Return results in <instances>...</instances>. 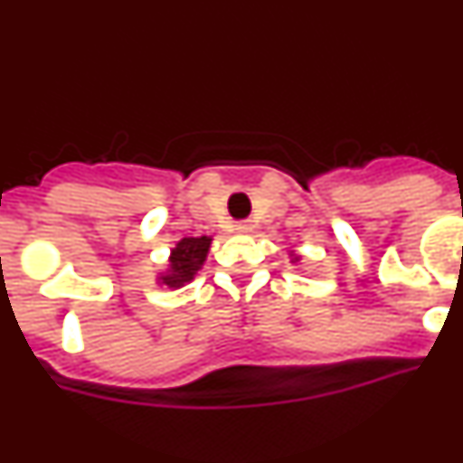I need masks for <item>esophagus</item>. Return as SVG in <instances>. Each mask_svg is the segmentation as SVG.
<instances>
[{"mask_svg": "<svg viewBox=\"0 0 463 463\" xmlns=\"http://www.w3.org/2000/svg\"><path fill=\"white\" fill-rule=\"evenodd\" d=\"M252 229H255V224H252L250 220H243V222H236V232H239V234H250Z\"/></svg>", "mask_w": 463, "mask_h": 463, "instance_id": "esophagus-1", "label": "esophagus"}]
</instances>
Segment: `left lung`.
Returning a JSON list of instances; mask_svg holds the SVG:
<instances>
[{
    "instance_id": "1",
    "label": "left lung",
    "mask_w": 463,
    "mask_h": 463,
    "mask_svg": "<svg viewBox=\"0 0 463 463\" xmlns=\"http://www.w3.org/2000/svg\"><path fill=\"white\" fill-rule=\"evenodd\" d=\"M292 261H294V264H297V261H301V257L294 255V252H292Z\"/></svg>"
}]
</instances>
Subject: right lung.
<instances>
[{
  "label": "right lung",
  "mask_w": 463,
  "mask_h": 463,
  "mask_svg": "<svg viewBox=\"0 0 463 463\" xmlns=\"http://www.w3.org/2000/svg\"><path fill=\"white\" fill-rule=\"evenodd\" d=\"M211 236H185L178 241L175 248H171L166 271L157 276L159 285L178 289L194 280L196 273L202 271L208 250H211Z\"/></svg>",
  "instance_id": "right-lung-1"
}]
</instances>
